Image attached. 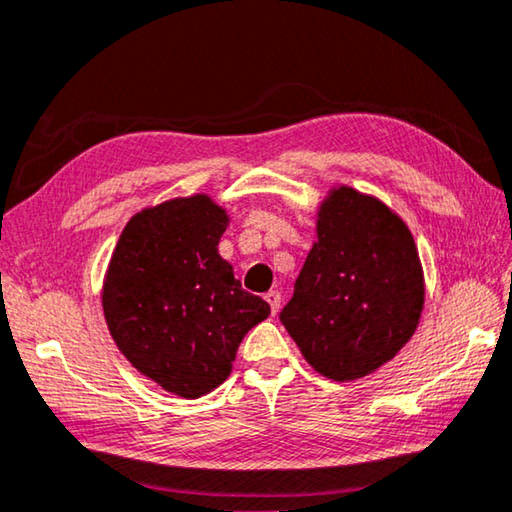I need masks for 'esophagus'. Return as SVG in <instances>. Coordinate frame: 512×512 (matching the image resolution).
Here are the masks:
<instances>
[{
  "label": "esophagus",
  "mask_w": 512,
  "mask_h": 512,
  "mask_svg": "<svg viewBox=\"0 0 512 512\" xmlns=\"http://www.w3.org/2000/svg\"><path fill=\"white\" fill-rule=\"evenodd\" d=\"M265 301H267V304H270L272 315L279 313V308H281V295H279V292L270 290V292H267V295H265Z\"/></svg>",
  "instance_id": "1"
}]
</instances>
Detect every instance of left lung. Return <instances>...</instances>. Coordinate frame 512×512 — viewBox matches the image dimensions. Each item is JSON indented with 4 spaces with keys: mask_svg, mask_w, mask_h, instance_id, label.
I'll return each mask as SVG.
<instances>
[{
    "mask_svg": "<svg viewBox=\"0 0 512 512\" xmlns=\"http://www.w3.org/2000/svg\"><path fill=\"white\" fill-rule=\"evenodd\" d=\"M424 270L408 224L345 183L317 204L315 240L281 322L331 381H356L408 345L424 311Z\"/></svg>",
    "mask_w": 512,
    "mask_h": 512,
    "instance_id": "8db88e82",
    "label": "left lung"
}]
</instances>
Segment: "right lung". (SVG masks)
Wrapping results in <instances>:
<instances>
[{"label": "right lung", "mask_w": 512, "mask_h": 512, "mask_svg": "<svg viewBox=\"0 0 512 512\" xmlns=\"http://www.w3.org/2000/svg\"><path fill=\"white\" fill-rule=\"evenodd\" d=\"M229 222L206 192L142 208L104 274V320L117 349L183 399L224 383L242 338L270 315V304L242 290L217 251Z\"/></svg>", "instance_id": "right-lung-1"}]
</instances>
